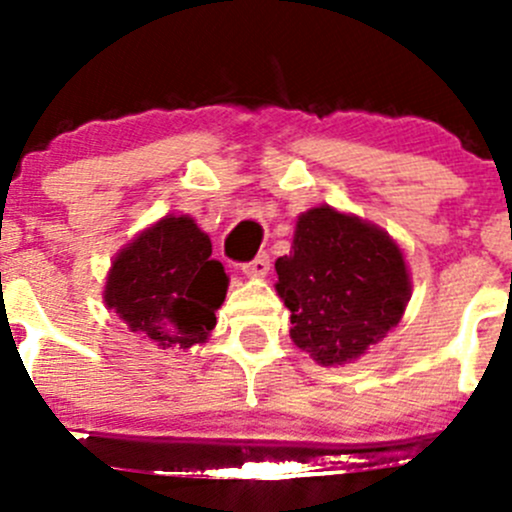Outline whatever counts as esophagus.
<instances>
[{
    "mask_svg": "<svg viewBox=\"0 0 512 512\" xmlns=\"http://www.w3.org/2000/svg\"><path fill=\"white\" fill-rule=\"evenodd\" d=\"M242 272H245L247 277H265L267 272H270V257H267V252L257 255L255 260L245 262V265H242Z\"/></svg>",
    "mask_w": 512,
    "mask_h": 512,
    "instance_id": "1",
    "label": "esophagus"
}]
</instances>
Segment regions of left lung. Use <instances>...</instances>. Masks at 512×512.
Here are the masks:
<instances>
[{"label": "left lung", "mask_w": 512, "mask_h": 512, "mask_svg": "<svg viewBox=\"0 0 512 512\" xmlns=\"http://www.w3.org/2000/svg\"><path fill=\"white\" fill-rule=\"evenodd\" d=\"M275 270L277 292L292 312L289 337L324 366L352 361L384 339L411 297L399 245L329 205L297 220L292 250Z\"/></svg>", "instance_id": "1"}]
</instances>
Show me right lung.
Returning <instances> with one entry per match:
<instances>
[{
	"label": "right lung",
	"instance_id": "1",
	"mask_svg": "<svg viewBox=\"0 0 512 512\" xmlns=\"http://www.w3.org/2000/svg\"><path fill=\"white\" fill-rule=\"evenodd\" d=\"M210 237L193 218L165 215L113 260L103 299L160 349H190L208 339L227 275Z\"/></svg>",
	"mask_w": 512,
	"mask_h": 512
}]
</instances>
